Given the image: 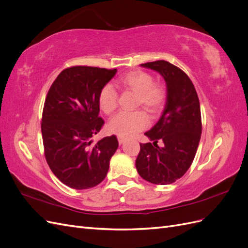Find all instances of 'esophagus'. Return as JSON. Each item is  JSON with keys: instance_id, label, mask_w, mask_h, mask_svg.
<instances>
[{"instance_id": "esophagus-1", "label": "esophagus", "mask_w": 248, "mask_h": 248, "mask_svg": "<svg viewBox=\"0 0 248 248\" xmlns=\"http://www.w3.org/2000/svg\"><path fill=\"white\" fill-rule=\"evenodd\" d=\"M118 141H119V144H123V142L125 141V138L118 136Z\"/></svg>"}]
</instances>
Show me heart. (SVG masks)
Returning <instances> with one entry per match:
<instances>
[{
    "mask_svg": "<svg viewBox=\"0 0 248 248\" xmlns=\"http://www.w3.org/2000/svg\"><path fill=\"white\" fill-rule=\"evenodd\" d=\"M151 74L133 70L127 72L118 79V86L124 90L136 93L137 106H141L151 114H156L163 106L166 99V90L163 86L153 81ZM98 106L106 115H111L118 107V95L115 88L108 84L100 90L98 95ZM149 125V118L146 112L137 110L132 112H120L112 118L108 129L119 137H131Z\"/></svg>",
    "mask_w": 248,
    "mask_h": 248,
    "instance_id": "b5f03b06",
    "label": "heart"
}]
</instances>
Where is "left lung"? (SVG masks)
Wrapping results in <instances>:
<instances>
[{
	"label": "left lung",
	"instance_id": "8db88e82",
	"mask_svg": "<svg viewBox=\"0 0 248 248\" xmlns=\"http://www.w3.org/2000/svg\"><path fill=\"white\" fill-rule=\"evenodd\" d=\"M140 66L157 71L166 80L167 101L158 121L145 132L153 145L140 144L136 167L146 181L167 185L181 178L196 156L202 133L200 101L192 81L177 66L163 60ZM158 139L163 147L156 145Z\"/></svg>",
	"mask_w": 248,
	"mask_h": 248
}]
</instances>
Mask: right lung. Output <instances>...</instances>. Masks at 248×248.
I'll list each match as a JSON object with an SVG mask.
<instances>
[{"instance_id": "right-lung-1", "label": "right lung", "mask_w": 248, "mask_h": 248, "mask_svg": "<svg viewBox=\"0 0 248 248\" xmlns=\"http://www.w3.org/2000/svg\"><path fill=\"white\" fill-rule=\"evenodd\" d=\"M117 69L73 66L64 69L48 90L42 112L44 154L55 176L73 189H88L106 178L117 151L116 136L92 145L103 125L98 95Z\"/></svg>"}]
</instances>
